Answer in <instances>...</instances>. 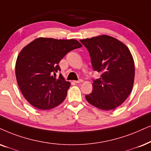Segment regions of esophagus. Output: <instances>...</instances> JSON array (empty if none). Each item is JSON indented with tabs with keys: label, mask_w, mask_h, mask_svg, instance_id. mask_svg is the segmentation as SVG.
<instances>
[{
	"label": "esophagus",
	"mask_w": 151,
	"mask_h": 151,
	"mask_svg": "<svg viewBox=\"0 0 151 151\" xmlns=\"http://www.w3.org/2000/svg\"><path fill=\"white\" fill-rule=\"evenodd\" d=\"M83 80H82V79H80V80H77V81H75V83H83Z\"/></svg>",
	"instance_id": "1"
}]
</instances>
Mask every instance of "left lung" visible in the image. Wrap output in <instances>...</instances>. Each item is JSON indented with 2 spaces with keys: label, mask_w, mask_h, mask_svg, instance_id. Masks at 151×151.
Segmentation results:
<instances>
[{
  "label": "left lung",
  "mask_w": 151,
  "mask_h": 151,
  "mask_svg": "<svg viewBox=\"0 0 151 151\" xmlns=\"http://www.w3.org/2000/svg\"><path fill=\"white\" fill-rule=\"evenodd\" d=\"M80 42L89 51L93 71L101 73L99 79L93 80V91L86 99L101 109H115L126 101L133 87L134 63L130 50L108 35Z\"/></svg>",
  "instance_id": "obj_1"
}]
</instances>
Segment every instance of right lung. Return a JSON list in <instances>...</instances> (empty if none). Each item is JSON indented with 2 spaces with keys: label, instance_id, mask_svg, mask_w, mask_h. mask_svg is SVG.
<instances>
[{
  "label": "right lung",
  "instance_id": "1",
  "mask_svg": "<svg viewBox=\"0 0 151 151\" xmlns=\"http://www.w3.org/2000/svg\"><path fill=\"white\" fill-rule=\"evenodd\" d=\"M82 47L76 40L37 38L25 46L16 62L17 83L25 99L40 109L54 108L65 99L69 82L61 74L60 60L72 50Z\"/></svg>",
  "mask_w": 151,
  "mask_h": 151
}]
</instances>
